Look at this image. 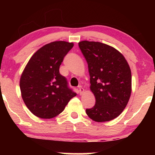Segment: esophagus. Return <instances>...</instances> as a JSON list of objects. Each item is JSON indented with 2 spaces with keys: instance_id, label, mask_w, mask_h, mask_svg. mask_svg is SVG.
Segmentation results:
<instances>
[{
  "instance_id": "esophagus-1",
  "label": "esophagus",
  "mask_w": 155,
  "mask_h": 155,
  "mask_svg": "<svg viewBox=\"0 0 155 155\" xmlns=\"http://www.w3.org/2000/svg\"><path fill=\"white\" fill-rule=\"evenodd\" d=\"M79 92L80 95H82L84 92V89L81 86H79Z\"/></svg>"
}]
</instances>
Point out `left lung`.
<instances>
[{"instance_id":"obj_1","label":"left lung","mask_w":155,"mask_h":155,"mask_svg":"<svg viewBox=\"0 0 155 155\" xmlns=\"http://www.w3.org/2000/svg\"><path fill=\"white\" fill-rule=\"evenodd\" d=\"M88 64L90 90L95 104L86 109L87 116L97 122L115 119L128 103L132 89L131 71L124 57L114 47L101 42L79 43Z\"/></svg>"}]
</instances>
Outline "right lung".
Returning a JSON list of instances; mask_svg holds the SVG:
<instances>
[{"label": "right lung", "mask_w": 155, "mask_h": 155, "mask_svg": "<svg viewBox=\"0 0 155 155\" xmlns=\"http://www.w3.org/2000/svg\"><path fill=\"white\" fill-rule=\"evenodd\" d=\"M74 47L69 42L54 41L38 49L28 61L19 81L23 101L35 116L51 119L65 109L76 95L60 74L64 57Z\"/></svg>", "instance_id": "right-lung-1"}]
</instances>
